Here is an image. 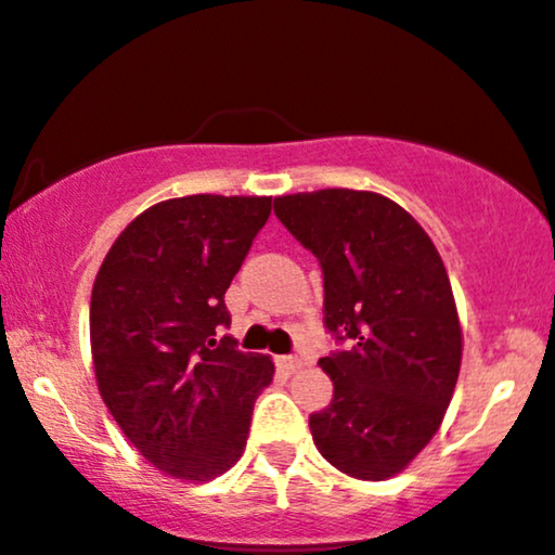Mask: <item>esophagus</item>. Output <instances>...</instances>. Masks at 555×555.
<instances>
[{"instance_id":"1","label":"esophagus","mask_w":555,"mask_h":555,"mask_svg":"<svg viewBox=\"0 0 555 555\" xmlns=\"http://www.w3.org/2000/svg\"><path fill=\"white\" fill-rule=\"evenodd\" d=\"M276 365H279V371H282V373L292 375V373L299 371V365H302V362H299L297 358H292V354H284V358H276Z\"/></svg>"}]
</instances>
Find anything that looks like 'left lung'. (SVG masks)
Instances as JSON below:
<instances>
[{"label": "left lung", "mask_w": 555, "mask_h": 555, "mask_svg": "<svg viewBox=\"0 0 555 555\" xmlns=\"http://www.w3.org/2000/svg\"><path fill=\"white\" fill-rule=\"evenodd\" d=\"M273 214L323 271V323L336 344L318 365L334 399L310 415L323 460L360 480L401 473L436 436L454 393L462 328L449 273L423 227L378 193L282 195Z\"/></svg>", "instance_id": "obj_1"}]
</instances>
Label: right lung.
Returning <instances> with one entry per match:
<instances>
[{
  "label": "right lung",
  "mask_w": 555,
  "mask_h": 555,
  "mask_svg": "<svg viewBox=\"0 0 555 555\" xmlns=\"http://www.w3.org/2000/svg\"><path fill=\"white\" fill-rule=\"evenodd\" d=\"M271 197L188 195L156 203L106 253L91 295L101 399L140 454L177 480H214L242 456L266 354L224 334V295Z\"/></svg>",
  "instance_id": "1"
}]
</instances>
